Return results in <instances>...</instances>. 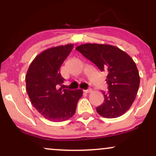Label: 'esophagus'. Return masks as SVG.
Listing matches in <instances>:
<instances>
[{
	"mask_svg": "<svg viewBox=\"0 0 156 156\" xmlns=\"http://www.w3.org/2000/svg\"><path fill=\"white\" fill-rule=\"evenodd\" d=\"M83 92H85V93H89V92H92V89H86V90H83Z\"/></svg>",
	"mask_w": 156,
	"mask_h": 156,
	"instance_id": "34e87169",
	"label": "esophagus"
}]
</instances>
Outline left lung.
Returning <instances> with one entry per match:
<instances>
[{"label": "left lung", "mask_w": 156, "mask_h": 156, "mask_svg": "<svg viewBox=\"0 0 156 156\" xmlns=\"http://www.w3.org/2000/svg\"><path fill=\"white\" fill-rule=\"evenodd\" d=\"M76 49L101 69L107 73L108 92L97 112L105 118H117L130 108L139 89L140 77L134 61L115 46L87 43Z\"/></svg>", "instance_id": "left-lung-1"}]
</instances>
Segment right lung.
Wrapping results in <instances>:
<instances>
[{
  "instance_id": "obj_1",
  "label": "right lung",
  "mask_w": 156,
  "mask_h": 156,
  "mask_svg": "<svg viewBox=\"0 0 156 156\" xmlns=\"http://www.w3.org/2000/svg\"><path fill=\"white\" fill-rule=\"evenodd\" d=\"M73 44L60 45L39 53L28 67L26 76V90L31 104L45 119L62 122L76 112L83 90L59 88L64 82L60 67L70 53Z\"/></svg>"
}]
</instances>
